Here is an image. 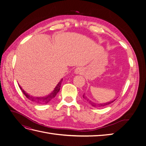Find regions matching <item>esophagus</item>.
<instances>
[{
    "label": "esophagus",
    "mask_w": 146,
    "mask_h": 146,
    "mask_svg": "<svg viewBox=\"0 0 146 146\" xmlns=\"http://www.w3.org/2000/svg\"><path fill=\"white\" fill-rule=\"evenodd\" d=\"M83 72V69L81 68H77L75 69V74H81Z\"/></svg>",
    "instance_id": "34e87169"
}]
</instances>
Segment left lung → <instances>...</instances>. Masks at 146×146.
<instances>
[{
    "label": "left lung",
    "mask_w": 146,
    "mask_h": 146,
    "mask_svg": "<svg viewBox=\"0 0 146 146\" xmlns=\"http://www.w3.org/2000/svg\"><path fill=\"white\" fill-rule=\"evenodd\" d=\"M83 98H84V99H85L87 102L90 105H91V106H92V107H94V108H99V107H105V106H107V105H108L110 104H111V103H113V102L116 99H114V100H111V101H110V102H106V103H104V104H97L96 102H92V100H91L90 99H88L87 97L85 96V94H84L83 95Z\"/></svg>",
    "instance_id": "1"
}]
</instances>
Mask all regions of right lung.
Segmentation results:
<instances>
[{"instance_id":"1","label":"right lung","mask_w":146,"mask_h":146,"mask_svg":"<svg viewBox=\"0 0 146 146\" xmlns=\"http://www.w3.org/2000/svg\"><path fill=\"white\" fill-rule=\"evenodd\" d=\"M62 81H63V78L61 79L58 84H57V85L55 88L54 90L50 94H48V96H45V97H41V98H40V97H37L36 98V97H33L32 96L29 95L25 91H24V90L20 86V85H19V86L21 90L22 91V92H23V94L25 96L26 98L29 99L30 100L35 102H36L39 104H46L49 102L51 100L54 99L56 96V94L59 92V91L60 90L61 82H62Z\"/></svg>"}]
</instances>
